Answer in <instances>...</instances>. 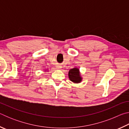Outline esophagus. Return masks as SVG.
Wrapping results in <instances>:
<instances>
[{
	"label": "esophagus",
	"mask_w": 129,
	"mask_h": 129,
	"mask_svg": "<svg viewBox=\"0 0 129 129\" xmlns=\"http://www.w3.org/2000/svg\"><path fill=\"white\" fill-rule=\"evenodd\" d=\"M57 68V69H60V68H61V66L60 65H57V67H56Z\"/></svg>",
	"instance_id": "1"
}]
</instances>
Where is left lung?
I'll list each match as a JSON object with an SVG mask.
<instances>
[{
    "label": "left lung",
    "mask_w": 129,
    "mask_h": 129,
    "mask_svg": "<svg viewBox=\"0 0 129 129\" xmlns=\"http://www.w3.org/2000/svg\"><path fill=\"white\" fill-rule=\"evenodd\" d=\"M68 76L69 80L72 82L76 83V84L81 82L82 79V77H81L79 69L77 68H74L70 69L68 72Z\"/></svg>",
    "instance_id": "8db88e82"
}]
</instances>
